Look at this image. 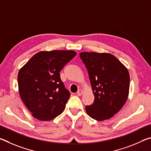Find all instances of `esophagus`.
I'll return each instance as SVG.
<instances>
[{"label":"esophagus","mask_w":151,"mask_h":151,"mask_svg":"<svg viewBox=\"0 0 151 151\" xmlns=\"http://www.w3.org/2000/svg\"><path fill=\"white\" fill-rule=\"evenodd\" d=\"M83 90H81V89H79V90L77 91V93H76V94H77L78 96H81L82 94H83Z\"/></svg>","instance_id":"obj_1"}]
</instances>
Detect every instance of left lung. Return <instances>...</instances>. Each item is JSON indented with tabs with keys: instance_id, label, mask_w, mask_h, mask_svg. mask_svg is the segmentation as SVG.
I'll list each match as a JSON object with an SVG mask.
<instances>
[{
	"instance_id": "1",
	"label": "left lung",
	"mask_w": 151,
	"mask_h": 151,
	"mask_svg": "<svg viewBox=\"0 0 151 151\" xmlns=\"http://www.w3.org/2000/svg\"><path fill=\"white\" fill-rule=\"evenodd\" d=\"M80 57L88 70L94 101L86 106L88 116L98 121L114 115L126 103L129 93V71L109 53L83 52Z\"/></svg>"
}]
</instances>
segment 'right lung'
Instances as JSON below:
<instances>
[{
	"label": "right lung",
	"mask_w": 151,
	"mask_h": 151,
	"mask_svg": "<svg viewBox=\"0 0 151 151\" xmlns=\"http://www.w3.org/2000/svg\"><path fill=\"white\" fill-rule=\"evenodd\" d=\"M76 55L73 50L40 51L20 69V98L35 118L50 121L63 112L70 94L60 72Z\"/></svg>",
	"instance_id": "right-lung-1"
}]
</instances>
